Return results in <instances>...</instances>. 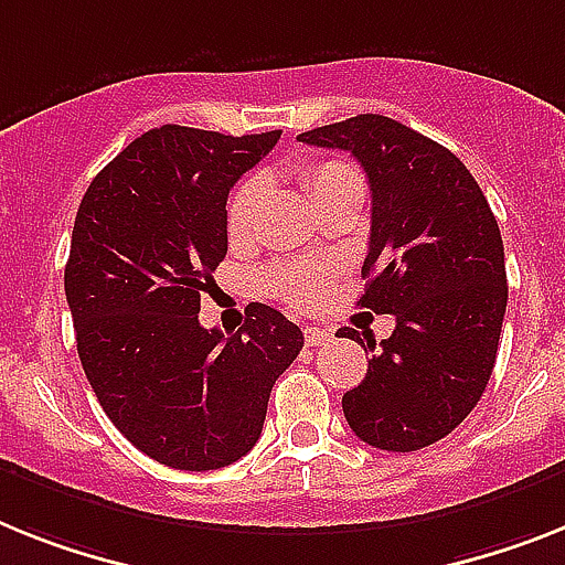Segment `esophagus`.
<instances>
[{"label": "esophagus", "mask_w": 565, "mask_h": 565, "mask_svg": "<svg viewBox=\"0 0 565 565\" xmlns=\"http://www.w3.org/2000/svg\"><path fill=\"white\" fill-rule=\"evenodd\" d=\"M327 339H330V333H327V330H321V327H307L305 330L307 348H319V344H324Z\"/></svg>", "instance_id": "esophagus-1"}]
</instances>
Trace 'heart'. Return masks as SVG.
<instances>
[{
    "instance_id": "b5f03b06",
    "label": "heart",
    "mask_w": 565,
    "mask_h": 565,
    "mask_svg": "<svg viewBox=\"0 0 565 565\" xmlns=\"http://www.w3.org/2000/svg\"><path fill=\"white\" fill-rule=\"evenodd\" d=\"M298 186L305 189L316 206H324L333 198L353 189H362V178L355 172L348 160H305L296 166ZM267 183L260 174L241 180L238 189L232 192L230 203H226V238L232 246H246L255 238L258 230V210L264 201ZM327 281H330V269L324 264H312V260H301V264H284V267L269 269L267 287L273 296L292 307H310L319 301L324 292Z\"/></svg>"
}]
</instances>
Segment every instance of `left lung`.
Listing matches in <instances>:
<instances>
[{
	"instance_id": "left-lung-1",
	"label": "left lung",
	"mask_w": 565,
	"mask_h": 565,
	"mask_svg": "<svg viewBox=\"0 0 565 565\" xmlns=\"http://www.w3.org/2000/svg\"><path fill=\"white\" fill-rule=\"evenodd\" d=\"M298 140L362 163L373 210L359 307L396 319L362 385L341 396L348 425L382 451L428 448L471 414L494 371L509 301L494 212L454 151L382 114ZM344 339L362 341L353 327Z\"/></svg>"
}]
</instances>
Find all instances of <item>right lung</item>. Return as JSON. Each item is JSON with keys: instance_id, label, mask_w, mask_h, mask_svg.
I'll list each match as a JSON object with an SVG mask.
<instances>
[{"instance_id": "1", "label": "right lung", "mask_w": 565, "mask_h": 565, "mask_svg": "<svg viewBox=\"0 0 565 565\" xmlns=\"http://www.w3.org/2000/svg\"><path fill=\"white\" fill-rule=\"evenodd\" d=\"M281 131L160 126L92 180L65 264L83 371L114 428L146 457L215 471L258 443L269 391L305 335L267 305L224 339L198 321L226 258V198Z\"/></svg>"}]
</instances>
